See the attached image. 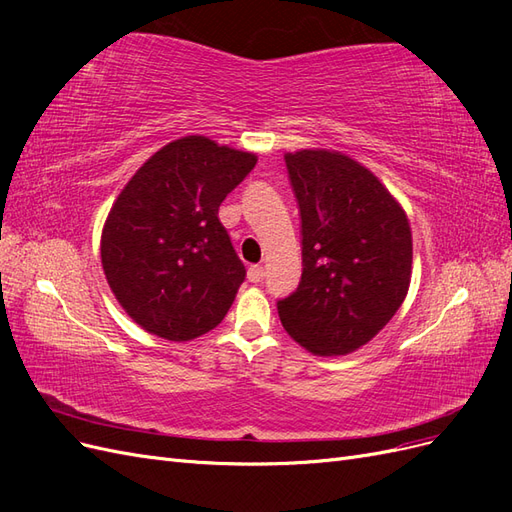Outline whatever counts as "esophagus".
<instances>
[{"instance_id": "obj_1", "label": "esophagus", "mask_w": 512, "mask_h": 512, "mask_svg": "<svg viewBox=\"0 0 512 512\" xmlns=\"http://www.w3.org/2000/svg\"><path fill=\"white\" fill-rule=\"evenodd\" d=\"M247 280H250L252 284H258V282L265 280V267H262V265L250 267V271H247Z\"/></svg>"}]
</instances>
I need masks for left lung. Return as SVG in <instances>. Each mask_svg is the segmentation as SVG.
<instances>
[{
	"mask_svg": "<svg viewBox=\"0 0 512 512\" xmlns=\"http://www.w3.org/2000/svg\"><path fill=\"white\" fill-rule=\"evenodd\" d=\"M301 215V282L277 301L284 329L314 354L367 344L404 303L412 232L378 177L335 151L286 153Z\"/></svg>",
	"mask_w": 512,
	"mask_h": 512,
	"instance_id": "1",
	"label": "left lung"
}]
</instances>
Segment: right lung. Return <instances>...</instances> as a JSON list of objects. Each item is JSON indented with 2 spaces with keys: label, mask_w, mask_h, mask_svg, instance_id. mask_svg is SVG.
<instances>
[{
  "label": "right lung",
  "mask_w": 512,
  "mask_h": 512,
  "mask_svg": "<svg viewBox=\"0 0 512 512\" xmlns=\"http://www.w3.org/2000/svg\"><path fill=\"white\" fill-rule=\"evenodd\" d=\"M254 166V153L185 136L153 153L117 196L102 267L145 331L188 342L224 320L245 267L218 209Z\"/></svg>",
  "instance_id": "obj_1"
}]
</instances>
